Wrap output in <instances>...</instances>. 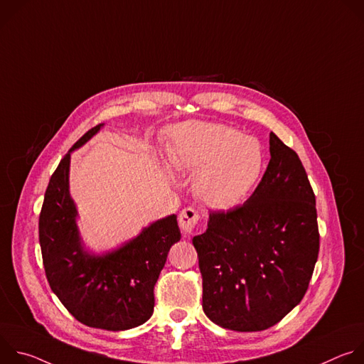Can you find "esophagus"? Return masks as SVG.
Here are the masks:
<instances>
[{"mask_svg": "<svg viewBox=\"0 0 364 364\" xmlns=\"http://www.w3.org/2000/svg\"><path fill=\"white\" fill-rule=\"evenodd\" d=\"M198 213L193 209V207H186V209L181 210L178 216V223L184 235H191L196 230V226L198 223Z\"/></svg>", "mask_w": 364, "mask_h": 364, "instance_id": "1", "label": "esophagus"}]
</instances>
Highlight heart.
Returning a JSON list of instances; mask_svg holds the SVG:
<instances>
[{
    "mask_svg": "<svg viewBox=\"0 0 364 364\" xmlns=\"http://www.w3.org/2000/svg\"><path fill=\"white\" fill-rule=\"evenodd\" d=\"M171 163L197 173L194 193L215 209H230L256 186L265 167L262 145L223 124L191 122L173 131Z\"/></svg>",
    "mask_w": 364,
    "mask_h": 364,
    "instance_id": "heart-1",
    "label": "heart"
}]
</instances>
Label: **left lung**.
<instances>
[{
  "label": "left lung",
  "mask_w": 364,
  "mask_h": 364,
  "mask_svg": "<svg viewBox=\"0 0 364 364\" xmlns=\"http://www.w3.org/2000/svg\"><path fill=\"white\" fill-rule=\"evenodd\" d=\"M271 160L252 196L209 215L193 237L203 311L235 331H262L301 302L320 250L316 194L296 152L274 132Z\"/></svg>",
  "instance_id": "8db88e82"
}]
</instances>
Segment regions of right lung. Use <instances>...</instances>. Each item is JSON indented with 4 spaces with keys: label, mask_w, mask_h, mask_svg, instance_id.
Here are the masks:
<instances>
[{
    "label": "right lung",
    "mask_w": 364,
    "mask_h": 364,
    "mask_svg": "<svg viewBox=\"0 0 364 364\" xmlns=\"http://www.w3.org/2000/svg\"><path fill=\"white\" fill-rule=\"evenodd\" d=\"M100 127L89 129L51 174L38 219V239L50 288L69 313L87 327L121 331L138 327L152 316L155 282L181 233L177 216L171 215L112 253L92 256L83 252L77 212L69 196L70 152Z\"/></svg>",
    "instance_id": "right-lung-1"
}]
</instances>
